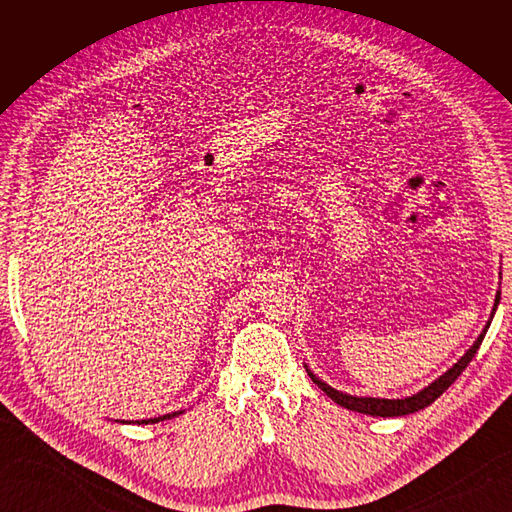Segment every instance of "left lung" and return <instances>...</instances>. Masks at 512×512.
Instances as JSON below:
<instances>
[{
  "label": "left lung",
  "instance_id": "obj_1",
  "mask_svg": "<svg viewBox=\"0 0 512 512\" xmlns=\"http://www.w3.org/2000/svg\"><path fill=\"white\" fill-rule=\"evenodd\" d=\"M498 303H500V292L495 294V303H493L491 318H493V314H495V307H498ZM491 318L487 320V327L483 329V333L478 335V339L472 344V348H470L466 354H463L461 359H459L451 369L446 371V374H442L438 380H433L429 386H425L423 391H418V393L412 395V397H404V399L354 397V395H346V393H342V391L333 389V386H329L327 382L318 380L309 369H307V374H309V378H312L314 384H318V389H322L324 393H327V395L335 401V404L344 406V408H348V410L361 412V414H371V416H406V414H412V412H418V410H423V408L431 406L433 401H436V399L448 389V386H451V384L461 376V371L470 365L472 356L476 354V350L480 348V344H483L485 333H487L489 324H491Z\"/></svg>",
  "mask_w": 512,
  "mask_h": 512
}]
</instances>
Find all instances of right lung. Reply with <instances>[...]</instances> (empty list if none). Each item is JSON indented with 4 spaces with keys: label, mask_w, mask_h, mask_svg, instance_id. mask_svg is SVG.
<instances>
[{
    "label": "right lung",
    "mask_w": 512,
    "mask_h": 512,
    "mask_svg": "<svg viewBox=\"0 0 512 512\" xmlns=\"http://www.w3.org/2000/svg\"><path fill=\"white\" fill-rule=\"evenodd\" d=\"M181 414V410H177V412H170V414H164V416H158V418H145V421H136L138 425H149V423H160V421H166V418H175V416H179Z\"/></svg>",
    "instance_id": "obj_1"
}]
</instances>
